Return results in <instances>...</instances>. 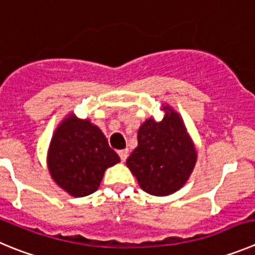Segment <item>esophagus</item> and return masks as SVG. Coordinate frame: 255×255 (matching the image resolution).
Listing matches in <instances>:
<instances>
[{"instance_id":"obj_1","label":"esophagus","mask_w":255,"mask_h":255,"mask_svg":"<svg viewBox=\"0 0 255 255\" xmlns=\"http://www.w3.org/2000/svg\"><path fill=\"white\" fill-rule=\"evenodd\" d=\"M118 153H119V155H120V158H121V160H123V162H125L126 158L129 156V150H128V149H123V150H119Z\"/></svg>"}]
</instances>
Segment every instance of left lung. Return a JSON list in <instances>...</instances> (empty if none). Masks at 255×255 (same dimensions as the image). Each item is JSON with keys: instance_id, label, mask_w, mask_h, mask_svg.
Segmentation results:
<instances>
[{"instance_id": "left-lung-1", "label": "left lung", "mask_w": 255, "mask_h": 255, "mask_svg": "<svg viewBox=\"0 0 255 255\" xmlns=\"http://www.w3.org/2000/svg\"><path fill=\"white\" fill-rule=\"evenodd\" d=\"M160 121L149 118L137 130V146L126 167L140 188L153 196H169L187 183L197 162V150L178 112L162 105Z\"/></svg>"}]
</instances>
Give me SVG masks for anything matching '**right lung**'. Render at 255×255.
<instances>
[{"instance_id":"right-lung-1","label":"right lung","mask_w":255,"mask_h":255,"mask_svg":"<svg viewBox=\"0 0 255 255\" xmlns=\"http://www.w3.org/2000/svg\"><path fill=\"white\" fill-rule=\"evenodd\" d=\"M120 162L99 126L68 114L53 132L46 154L51 179L73 197H85L100 187L105 170Z\"/></svg>"}]
</instances>
